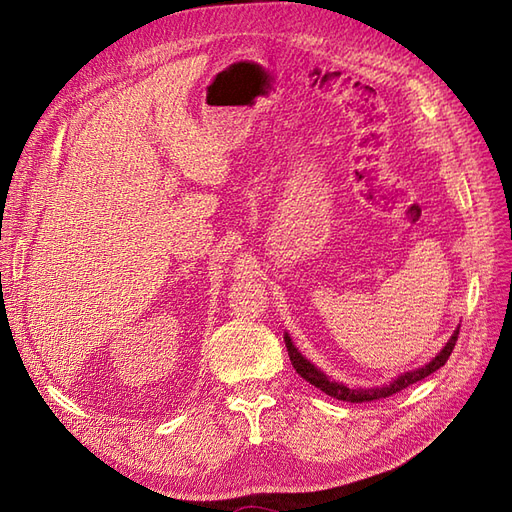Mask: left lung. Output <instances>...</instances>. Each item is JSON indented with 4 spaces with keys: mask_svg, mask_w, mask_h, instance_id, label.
<instances>
[{
    "mask_svg": "<svg viewBox=\"0 0 512 512\" xmlns=\"http://www.w3.org/2000/svg\"><path fill=\"white\" fill-rule=\"evenodd\" d=\"M457 337H459V329L451 335V339H448L446 346L436 356H433V359L427 365L418 367V369H412V371H406V374L397 376L393 382L384 384V386H374V389H348V386L327 378V374H322L318 367H314L312 363H309L305 356L297 348H294L288 333L284 335V342H286V348H288V356H290V361H292V367L297 369V374L301 378H305L309 384H314L316 389H320L322 393H327V395H331L335 399L350 401V404H363V401H378V399H384V397H391V395H395L399 391L408 389L410 384L431 376L433 371H438L448 361V356H451V352L455 348Z\"/></svg>",
    "mask_w": 512,
    "mask_h": 512,
    "instance_id": "left-lung-1",
    "label": "left lung"
}]
</instances>
